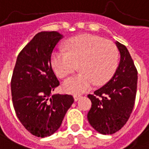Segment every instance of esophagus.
I'll list each match as a JSON object with an SVG mask.
<instances>
[{
	"label": "esophagus",
	"instance_id": "esophagus-1",
	"mask_svg": "<svg viewBox=\"0 0 149 149\" xmlns=\"http://www.w3.org/2000/svg\"><path fill=\"white\" fill-rule=\"evenodd\" d=\"M73 98H74V100L77 102V101H78V100H80V98H81V96L80 95H75L74 96H73Z\"/></svg>",
	"mask_w": 149,
	"mask_h": 149
}]
</instances>
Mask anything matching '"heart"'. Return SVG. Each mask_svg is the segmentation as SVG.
<instances>
[{"mask_svg":"<svg viewBox=\"0 0 149 149\" xmlns=\"http://www.w3.org/2000/svg\"><path fill=\"white\" fill-rule=\"evenodd\" d=\"M63 51H54L51 55V65L56 75L64 78L79 67L81 72L63 83L64 91L71 94H81L95 84L107 83L116 70L118 50L111 41L99 36L81 35L68 39Z\"/></svg>","mask_w":149,"mask_h":149,"instance_id":"b5f03b06","label":"heart"}]
</instances>
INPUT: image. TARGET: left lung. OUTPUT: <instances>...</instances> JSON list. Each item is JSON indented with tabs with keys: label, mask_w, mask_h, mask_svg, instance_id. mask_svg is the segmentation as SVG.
Here are the masks:
<instances>
[{
	"label": "left lung",
	"mask_w": 149,
	"mask_h": 149,
	"mask_svg": "<svg viewBox=\"0 0 149 149\" xmlns=\"http://www.w3.org/2000/svg\"><path fill=\"white\" fill-rule=\"evenodd\" d=\"M120 53L119 65L105 85L88 95L91 107L88 113L90 125L101 134L121 130L133 111L137 84V71L127 48L115 42Z\"/></svg>",
	"instance_id": "obj_1"
}]
</instances>
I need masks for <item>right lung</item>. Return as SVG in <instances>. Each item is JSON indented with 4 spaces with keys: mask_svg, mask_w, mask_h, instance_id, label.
Instances as JSON below:
<instances>
[{
    "mask_svg": "<svg viewBox=\"0 0 149 149\" xmlns=\"http://www.w3.org/2000/svg\"><path fill=\"white\" fill-rule=\"evenodd\" d=\"M62 38L58 31L35 35L19 54L13 71L11 90L16 114L25 129L38 137L58 130L74 102L70 95L51 94L59 85L51 54Z\"/></svg>",
    "mask_w": 149,
    "mask_h": 149,
    "instance_id": "right-lung-1",
    "label": "right lung"
}]
</instances>
